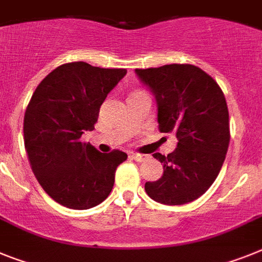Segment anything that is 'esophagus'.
<instances>
[{
	"mask_svg": "<svg viewBox=\"0 0 262 262\" xmlns=\"http://www.w3.org/2000/svg\"><path fill=\"white\" fill-rule=\"evenodd\" d=\"M129 157H130L132 160H135V161L141 162V161H144L145 158H146V156H144V155H138V153H132V155L129 156Z\"/></svg>",
	"mask_w": 262,
	"mask_h": 262,
	"instance_id": "34e87169",
	"label": "esophagus"
}]
</instances>
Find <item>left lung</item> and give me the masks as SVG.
<instances>
[{"label":"left lung","mask_w":262,"mask_h":262,"mask_svg":"<svg viewBox=\"0 0 262 262\" xmlns=\"http://www.w3.org/2000/svg\"><path fill=\"white\" fill-rule=\"evenodd\" d=\"M155 93L158 129L174 133L179 142L166 157L161 179L145 184L151 200L165 205L194 201L217 179L229 146V112L219 83L200 68L170 63L136 69Z\"/></svg>","instance_id":"8db88e82"}]
</instances>
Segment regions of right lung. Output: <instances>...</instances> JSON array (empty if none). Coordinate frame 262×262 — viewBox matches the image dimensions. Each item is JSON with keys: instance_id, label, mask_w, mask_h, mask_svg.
I'll return each instance as SVG.
<instances>
[{"instance_id": "1", "label": "right lung", "mask_w": 262, "mask_h": 262, "mask_svg": "<svg viewBox=\"0 0 262 262\" xmlns=\"http://www.w3.org/2000/svg\"><path fill=\"white\" fill-rule=\"evenodd\" d=\"M126 69L63 63L39 82L24 117V142L32 170L48 194L70 209H89L112 192L116 169L127 158L100 153L81 141L93 130L100 106Z\"/></svg>"}]
</instances>
